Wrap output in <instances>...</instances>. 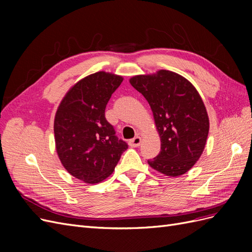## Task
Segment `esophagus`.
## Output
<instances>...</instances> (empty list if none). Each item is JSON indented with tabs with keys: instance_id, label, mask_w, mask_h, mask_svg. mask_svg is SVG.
Segmentation results:
<instances>
[{
	"instance_id": "obj_1",
	"label": "esophagus",
	"mask_w": 252,
	"mask_h": 252,
	"mask_svg": "<svg viewBox=\"0 0 252 252\" xmlns=\"http://www.w3.org/2000/svg\"><path fill=\"white\" fill-rule=\"evenodd\" d=\"M141 142H142V139L140 138V136H135V138L129 141V145H130L131 147H138V146H140Z\"/></svg>"
}]
</instances>
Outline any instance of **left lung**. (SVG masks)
<instances>
[{
  "instance_id": "8db88e82",
  "label": "left lung",
  "mask_w": 252,
  "mask_h": 252,
  "mask_svg": "<svg viewBox=\"0 0 252 252\" xmlns=\"http://www.w3.org/2000/svg\"><path fill=\"white\" fill-rule=\"evenodd\" d=\"M132 87L150 105L161 138V151L148 164L170 177L186 173L203 154L209 131V119L193 85L182 75L159 70L135 75Z\"/></svg>"
}]
</instances>
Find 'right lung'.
I'll return each instance as SVG.
<instances>
[{
  "label": "right lung",
  "mask_w": 252,
  "mask_h": 252,
  "mask_svg": "<svg viewBox=\"0 0 252 252\" xmlns=\"http://www.w3.org/2000/svg\"><path fill=\"white\" fill-rule=\"evenodd\" d=\"M122 81L104 71L90 74L68 91L56 113L58 156L68 172L88 184L109 177L128 148L105 118L106 105Z\"/></svg>",
  "instance_id": "add662e5"
}]
</instances>
